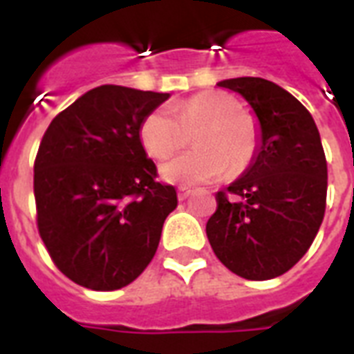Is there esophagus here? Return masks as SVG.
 <instances>
[{
    "label": "esophagus",
    "instance_id": "1",
    "mask_svg": "<svg viewBox=\"0 0 354 354\" xmlns=\"http://www.w3.org/2000/svg\"><path fill=\"white\" fill-rule=\"evenodd\" d=\"M191 193H193L191 187H185V185H183V187H178V200H185Z\"/></svg>",
    "mask_w": 354,
    "mask_h": 354
}]
</instances>
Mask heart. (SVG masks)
Here are the masks:
<instances>
[{"mask_svg":"<svg viewBox=\"0 0 354 354\" xmlns=\"http://www.w3.org/2000/svg\"><path fill=\"white\" fill-rule=\"evenodd\" d=\"M191 152L160 167L163 180L196 185L230 174L239 176L252 165L261 147V127L255 115L239 110V102L221 91H204L169 108H156L139 124V141L147 154L165 160L187 143Z\"/></svg>","mask_w":354,"mask_h":354,"instance_id":"1","label":"heart"}]
</instances>
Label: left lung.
<instances>
[{"label":"left lung","instance_id":"left-lung-1","mask_svg":"<svg viewBox=\"0 0 354 354\" xmlns=\"http://www.w3.org/2000/svg\"><path fill=\"white\" fill-rule=\"evenodd\" d=\"M252 104L261 147L252 167L215 194L205 226L227 270L250 281L279 277L307 253L327 204V160L307 108L281 86L259 77L222 80Z\"/></svg>","mask_w":354,"mask_h":354}]
</instances>
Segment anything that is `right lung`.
I'll return each mask as SVG.
<instances>
[{"instance_id":"right-lung-1","label":"right lung","mask_w":354,"mask_h":354,"mask_svg":"<svg viewBox=\"0 0 354 354\" xmlns=\"http://www.w3.org/2000/svg\"><path fill=\"white\" fill-rule=\"evenodd\" d=\"M169 99L104 84L58 113L35 160L36 226L53 263L91 290L130 285L154 257L176 189L139 141L147 113Z\"/></svg>"}]
</instances>
